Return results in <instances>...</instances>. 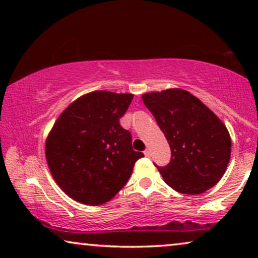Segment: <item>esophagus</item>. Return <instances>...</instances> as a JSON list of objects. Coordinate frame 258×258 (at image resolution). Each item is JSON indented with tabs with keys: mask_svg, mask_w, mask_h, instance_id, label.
Listing matches in <instances>:
<instances>
[{
	"mask_svg": "<svg viewBox=\"0 0 258 258\" xmlns=\"http://www.w3.org/2000/svg\"><path fill=\"white\" fill-rule=\"evenodd\" d=\"M144 155H146L147 157H150L151 156V151L149 149H146V150H144Z\"/></svg>",
	"mask_w": 258,
	"mask_h": 258,
	"instance_id": "esophagus-1",
	"label": "esophagus"
}]
</instances>
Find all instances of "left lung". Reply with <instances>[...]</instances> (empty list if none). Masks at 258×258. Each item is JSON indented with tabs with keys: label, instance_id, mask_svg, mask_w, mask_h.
<instances>
[{
	"label": "left lung",
	"instance_id": "1",
	"mask_svg": "<svg viewBox=\"0 0 258 258\" xmlns=\"http://www.w3.org/2000/svg\"><path fill=\"white\" fill-rule=\"evenodd\" d=\"M171 150L170 162L158 167L176 191L197 195L222 178L231 153V140L221 119L186 90L168 89L142 96Z\"/></svg>",
	"mask_w": 258,
	"mask_h": 258
}]
</instances>
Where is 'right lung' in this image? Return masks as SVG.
<instances>
[{"mask_svg":"<svg viewBox=\"0 0 258 258\" xmlns=\"http://www.w3.org/2000/svg\"><path fill=\"white\" fill-rule=\"evenodd\" d=\"M134 95L94 91L59 115L45 143L56 183L69 197L88 206L110 201L143 157L133 149L132 134L122 128Z\"/></svg>","mask_w":258,"mask_h":258,"instance_id":"1","label":"right lung"}]
</instances>
